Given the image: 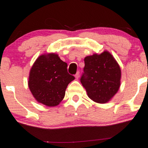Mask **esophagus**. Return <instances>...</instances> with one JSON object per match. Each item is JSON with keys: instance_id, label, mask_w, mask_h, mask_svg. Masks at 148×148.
<instances>
[{"instance_id": "obj_1", "label": "esophagus", "mask_w": 148, "mask_h": 148, "mask_svg": "<svg viewBox=\"0 0 148 148\" xmlns=\"http://www.w3.org/2000/svg\"><path fill=\"white\" fill-rule=\"evenodd\" d=\"M75 78L77 79H78L79 78V71H77V74H75Z\"/></svg>"}]
</instances>
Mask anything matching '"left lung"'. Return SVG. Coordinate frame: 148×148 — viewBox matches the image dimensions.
<instances>
[{
	"label": "left lung",
	"instance_id": "1",
	"mask_svg": "<svg viewBox=\"0 0 148 148\" xmlns=\"http://www.w3.org/2000/svg\"><path fill=\"white\" fill-rule=\"evenodd\" d=\"M84 62L80 80L88 96L95 103H108L120 87L121 75L119 64L108 51L86 57Z\"/></svg>",
	"mask_w": 148,
	"mask_h": 148
}]
</instances>
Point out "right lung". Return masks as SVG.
Listing matches in <instances>:
<instances>
[{
	"instance_id": "right-lung-1",
	"label": "right lung",
	"mask_w": 148,
	"mask_h": 148,
	"mask_svg": "<svg viewBox=\"0 0 148 148\" xmlns=\"http://www.w3.org/2000/svg\"><path fill=\"white\" fill-rule=\"evenodd\" d=\"M74 79L67 72V64L58 54L49 53L41 55L34 63L28 85L38 103L55 107L63 100L68 84Z\"/></svg>"
}]
</instances>
